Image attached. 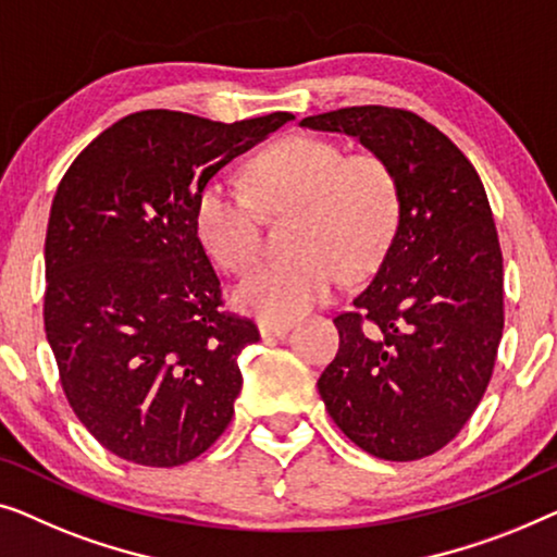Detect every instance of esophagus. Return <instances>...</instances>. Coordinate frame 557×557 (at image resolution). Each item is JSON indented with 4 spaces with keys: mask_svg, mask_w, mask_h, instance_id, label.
Listing matches in <instances>:
<instances>
[{
    "mask_svg": "<svg viewBox=\"0 0 557 557\" xmlns=\"http://www.w3.org/2000/svg\"><path fill=\"white\" fill-rule=\"evenodd\" d=\"M257 327H260V333L264 335V338H268V335H285L287 331H293V323H287V320H268V318H262L260 323H257Z\"/></svg>",
    "mask_w": 557,
    "mask_h": 557,
    "instance_id": "34e87169",
    "label": "esophagus"
}]
</instances>
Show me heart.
Here are the masks:
<instances>
[{
    "label": "heart",
    "instance_id": "1",
    "mask_svg": "<svg viewBox=\"0 0 557 557\" xmlns=\"http://www.w3.org/2000/svg\"><path fill=\"white\" fill-rule=\"evenodd\" d=\"M247 191L209 182L197 197V234L219 268L249 270L260 257L262 211L293 209V257L239 282V308L268 320L302 315L348 277H366L386 257L401 216L394 169L371 151L346 153L331 138L293 133L264 146L245 169Z\"/></svg>",
    "mask_w": 557,
    "mask_h": 557
}]
</instances>
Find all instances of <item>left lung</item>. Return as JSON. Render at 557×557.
I'll return each instance as SVG.
<instances>
[{"label":"left lung","instance_id":"left-lung-1","mask_svg":"<svg viewBox=\"0 0 557 557\" xmlns=\"http://www.w3.org/2000/svg\"><path fill=\"white\" fill-rule=\"evenodd\" d=\"M300 125L356 136L388 161L401 191L379 272L333 318L341 348L318 391L363 451L424 459L461 432L495 371L505 289L487 191L472 161L404 108H341Z\"/></svg>","mask_w":557,"mask_h":557}]
</instances>
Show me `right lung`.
Masks as SVG:
<instances>
[{"label": "right lung", "instance_id": "right-lung-1", "mask_svg": "<svg viewBox=\"0 0 557 557\" xmlns=\"http://www.w3.org/2000/svg\"><path fill=\"white\" fill-rule=\"evenodd\" d=\"M293 113L216 123L131 113L70 163L45 237V333L81 424L115 457L178 467L209 449L260 341L224 310L197 234V197Z\"/></svg>", "mask_w": 557, "mask_h": 557}]
</instances>
